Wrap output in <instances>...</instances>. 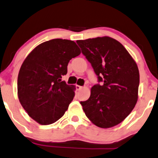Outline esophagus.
<instances>
[{
  "instance_id": "esophagus-1",
  "label": "esophagus",
  "mask_w": 158,
  "mask_h": 158,
  "mask_svg": "<svg viewBox=\"0 0 158 158\" xmlns=\"http://www.w3.org/2000/svg\"><path fill=\"white\" fill-rule=\"evenodd\" d=\"M76 88H77V90H80L83 88V87H81V86H79V85H77L76 86Z\"/></svg>"
}]
</instances>
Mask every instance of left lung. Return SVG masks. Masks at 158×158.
<instances>
[{
    "instance_id": "1",
    "label": "left lung",
    "mask_w": 158,
    "mask_h": 158,
    "mask_svg": "<svg viewBox=\"0 0 158 158\" xmlns=\"http://www.w3.org/2000/svg\"><path fill=\"white\" fill-rule=\"evenodd\" d=\"M91 64L100 84L91 89L89 98L81 101L85 115L97 127L118 124L130 114L138 99L139 73L127 49L109 37L77 40Z\"/></svg>"
}]
</instances>
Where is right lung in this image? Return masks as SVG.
I'll use <instances>...</instances> for the list:
<instances>
[{
	"label": "right lung",
	"mask_w": 158,
	"mask_h": 158,
	"mask_svg": "<svg viewBox=\"0 0 158 158\" xmlns=\"http://www.w3.org/2000/svg\"><path fill=\"white\" fill-rule=\"evenodd\" d=\"M80 53L73 41L53 39L37 46L23 62L18 75L19 100L40 124L55 123L68 109L76 88L61 79L69 60Z\"/></svg>",
	"instance_id": "add662e5"
}]
</instances>
